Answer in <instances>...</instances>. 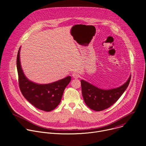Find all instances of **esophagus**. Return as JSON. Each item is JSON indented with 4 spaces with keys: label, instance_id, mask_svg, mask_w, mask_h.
<instances>
[{
    "label": "esophagus",
    "instance_id": "esophagus-1",
    "mask_svg": "<svg viewBox=\"0 0 146 146\" xmlns=\"http://www.w3.org/2000/svg\"><path fill=\"white\" fill-rule=\"evenodd\" d=\"M72 76H73V77L74 78H78L79 77V76H78V74L77 73H76V72H74V73H72Z\"/></svg>",
    "mask_w": 146,
    "mask_h": 146
}]
</instances>
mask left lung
<instances>
[{
    "instance_id": "obj_1",
    "label": "left lung",
    "mask_w": 146,
    "mask_h": 146,
    "mask_svg": "<svg viewBox=\"0 0 146 146\" xmlns=\"http://www.w3.org/2000/svg\"><path fill=\"white\" fill-rule=\"evenodd\" d=\"M131 78V76L127 81L121 87L108 90L100 89L81 80L82 94L86 105L90 109L96 111L110 108L126 90L129 84Z\"/></svg>"
}]
</instances>
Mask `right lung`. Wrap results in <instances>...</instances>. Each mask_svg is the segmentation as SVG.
Here are the masks:
<instances>
[{
    "mask_svg": "<svg viewBox=\"0 0 146 146\" xmlns=\"http://www.w3.org/2000/svg\"><path fill=\"white\" fill-rule=\"evenodd\" d=\"M19 51L17 57V68L19 89L24 98L35 108L45 111L55 109L61 101L64 90L71 80L68 76L62 80L48 84H37L24 75L21 66Z\"/></svg>",
    "mask_w": 146,
    "mask_h": 146,
    "instance_id": "1",
    "label": "right lung"
}]
</instances>
